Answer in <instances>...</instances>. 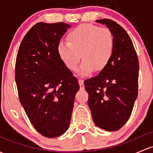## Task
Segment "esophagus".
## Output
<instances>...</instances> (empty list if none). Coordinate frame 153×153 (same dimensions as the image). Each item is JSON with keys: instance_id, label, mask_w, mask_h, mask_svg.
Instances as JSON below:
<instances>
[{"instance_id": "esophagus-1", "label": "esophagus", "mask_w": 153, "mask_h": 153, "mask_svg": "<svg viewBox=\"0 0 153 153\" xmlns=\"http://www.w3.org/2000/svg\"><path fill=\"white\" fill-rule=\"evenodd\" d=\"M78 83H79V86H80V88H81V89H84V84H83V80H78Z\"/></svg>"}]
</instances>
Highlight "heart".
I'll list each match as a JSON object with an SVG mask.
<instances>
[{
  "label": "heart",
  "mask_w": 153,
  "mask_h": 153,
  "mask_svg": "<svg viewBox=\"0 0 153 153\" xmlns=\"http://www.w3.org/2000/svg\"><path fill=\"white\" fill-rule=\"evenodd\" d=\"M69 42H60L58 53L64 65L71 71L78 70V75L87 77L94 69L101 70L111 57L114 38L107 28H99L91 24H81L68 33Z\"/></svg>",
  "instance_id": "b5f03b06"
}]
</instances>
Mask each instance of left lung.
I'll use <instances>...</instances> for the list:
<instances>
[{"label": "left lung", "mask_w": 153, "mask_h": 153, "mask_svg": "<svg viewBox=\"0 0 153 153\" xmlns=\"http://www.w3.org/2000/svg\"><path fill=\"white\" fill-rule=\"evenodd\" d=\"M114 38L111 57L99 75L84 81L94 123L106 131H116L130 118L138 96L139 60L129 35L108 19L97 20Z\"/></svg>", "instance_id": "obj_1"}]
</instances>
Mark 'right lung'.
Segmentation results:
<instances>
[{"mask_svg":"<svg viewBox=\"0 0 153 153\" xmlns=\"http://www.w3.org/2000/svg\"><path fill=\"white\" fill-rule=\"evenodd\" d=\"M71 25L38 22L22 39L16 59L19 98L40 134L55 138L67 131L79 84L58 53V45Z\"/></svg>","mask_w":153,"mask_h":153,"instance_id":"add662e5","label":"right lung"}]
</instances>
